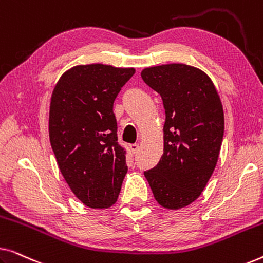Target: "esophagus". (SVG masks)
Wrapping results in <instances>:
<instances>
[{
	"label": "esophagus",
	"instance_id": "esophagus-1",
	"mask_svg": "<svg viewBox=\"0 0 263 263\" xmlns=\"http://www.w3.org/2000/svg\"><path fill=\"white\" fill-rule=\"evenodd\" d=\"M139 148H140V146L138 145V143H133V145H130V149L134 154L139 152Z\"/></svg>",
	"mask_w": 263,
	"mask_h": 263
}]
</instances>
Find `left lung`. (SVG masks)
<instances>
[{
	"label": "left lung",
	"instance_id": "left-lung-1",
	"mask_svg": "<svg viewBox=\"0 0 263 263\" xmlns=\"http://www.w3.org/2000/svg\"><path fill=\"white\" fill-rule=\"evenodd\" d=\"M142 80L163 99L164 152L145 171L154 199L166 210L193 203L217 165L224 136V110L211 78L184 63L148 67Z\"/></svg>",
	"mask_w": 263,
	"mask_h": 263
}]
</instances>
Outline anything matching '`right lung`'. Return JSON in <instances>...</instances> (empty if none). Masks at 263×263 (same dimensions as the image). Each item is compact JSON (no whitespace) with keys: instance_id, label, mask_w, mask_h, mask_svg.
<instances>
[{"instance_id":"add662e5","label":"right lung","mask_w":263,"mask_h":263,"mask_svg":"<svg viewBox=\"0 0 263 263\" xmlns=\"http://www.w3.org/2000/svg\"><path fill=\"white\" fill-rule=\"evenodd\" d=\"M134 74V68L80 64L64 71L53 87L50 143L67 184L89 208L112 206L128 171L112 109Z\"/></svg>"}]
</instances>
